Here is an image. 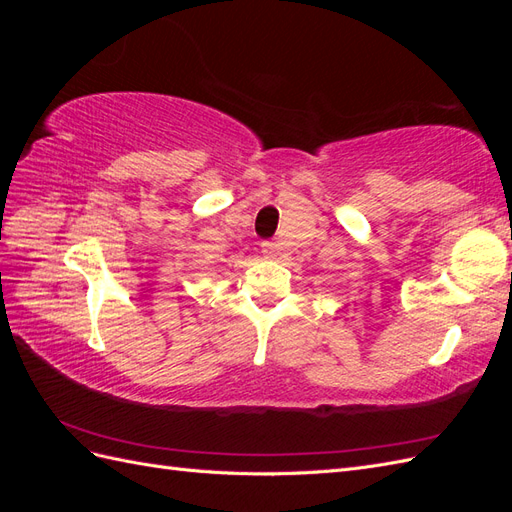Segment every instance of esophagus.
<instances>
[{
  "label": "esophagus",
  "mask_w": 512,
  "mask_h": 512,
  "mask_svg": "<svg viewBox=\"0 0 512 512\" xmlns=\"http://www.w3.org/2000/svg\"><path fill=\"white\" fill-rule=\"evenodd\" d=\"M282 254V247L273 243V241H265L262 243V256H265V260H277Z\"/></svg>",
  "instance_id": "esophagus-1"
}]
</instances>
